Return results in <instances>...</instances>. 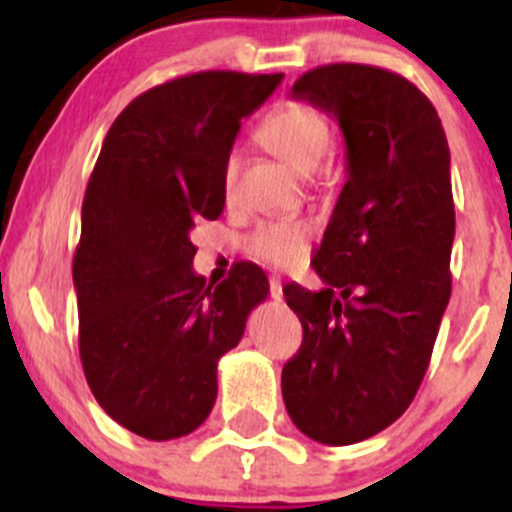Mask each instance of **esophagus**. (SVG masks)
I'll return each instance as SVG.
<instances>
[{
    "label": "esophagus",
    "instance_id": "esophagus-1",
    "mask_svg": "<svg viewBox=\"0 0 512 512\" xmlns=\"http://www.w3.org/2000/svg\"><path fill=\"white\" fill-rule=\"evenodd\" d=\"M270 297L275 299V302H282V297H285V294H282L280 277H270Z\"/></svg>",
    "mask_w": 512,
    "mask_h": 512
}]
</instances>
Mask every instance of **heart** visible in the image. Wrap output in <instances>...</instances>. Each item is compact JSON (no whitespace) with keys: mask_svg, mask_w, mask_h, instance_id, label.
Wrapping results in <instances>:
<instances>
[{"mask_svg":"<svg viewBox=\"0 0 512 512\" xmlns=\"http://www.w3.org/2000/svg\"><path fill=\"white\" fill-rule=\"evenodd\" d=\"M257 141L299 173H314L334 146L332 123L319 108L304 101H282L257 126ZM237 160L227 158L223 183L232 188ZM314 227L304 220H270L247 235L245 250L272 267H297L307 260Z\"/></svg>","mask_w":512,"mask_h":512,"instance_id":"heart-1","label":"heart"}]
</instances>
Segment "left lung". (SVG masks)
<instances>
[{"mask_svg": "<svg viewBox=\"0 0 512 512\" xmlns=\"http://www.w3.org/2000/svg\"><path fill=\"white\" fill-rule=\"evenodd\" d=\"M292 96L337 118L347 183L312 260L324 287H285L304 337L282 399L304 436L349 446L409 409L431 361L451 299V153L433 103L394 71L317 66Z\"/></svg>", "mask_w": 512, "mask_h": 512, "instance_id": "1", "label": "left lung"}]
</instances>
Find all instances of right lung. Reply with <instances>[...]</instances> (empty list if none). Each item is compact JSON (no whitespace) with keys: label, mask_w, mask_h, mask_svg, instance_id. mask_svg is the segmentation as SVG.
Here are the masks:
<instances>
[{"label":"right lung","mask_w":512,"mask_h":512,"mask_svg":"<svg viewBox=\"0 0 512 512\" xmlns=\"http://www.w3.org/2000/svg\"><path fill=\"white\" fill-rule=\"evenodd\" d=\"M285 74L198 71L133 98L108 128L74 255L79 354L98 406L148 441L213 411L218 359L270 282L250 262L218 287L193 272L195 220L220 218L240 121Z\"/></svg>","instance_id":"right-lung-1"}]
</instances>
